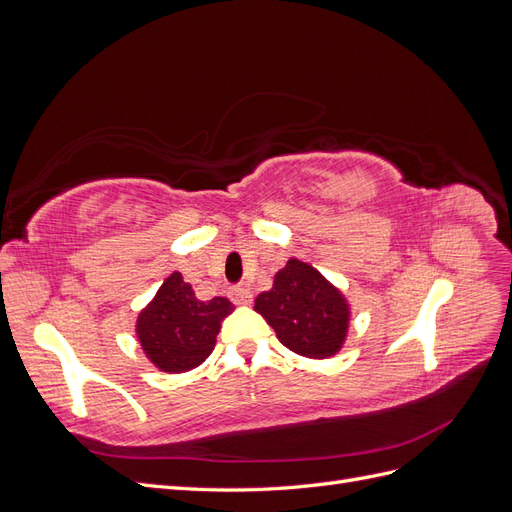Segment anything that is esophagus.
Here are the masks:
<instances>
[{"instance_id":"34e87169","label":"esophagus","mask_w":512,"mask_h":512,"mask_svg":"<svg viewBox=\"0 0 512 512\" xmlns=\"http://www.w3.org/2000/svg\"><path fill=\"white\" fill-rule=\"evenodd\" d=\"M230 299H232V303H237V305H247L252 301V290L247 286L230 288Z\"/></svg>"}]
</instances>
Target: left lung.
<instances>
[{"mask_svg": "<svg viewBox=\"0 0 512 512\" xmlns=\"http://www.w3.org/2000/svg\"><path fill=\"white\" fill-rule=\"evenodd\" d=\"M254 307L288 350L309 359H327L344 344L346 299L314 267L297 258L277 271L273 288L258 294Z\"/></svg>", "mask_w": 512, "mask_h": 512, "instance_id": "left-lung-1", "label": "left lung"}]
</instances>
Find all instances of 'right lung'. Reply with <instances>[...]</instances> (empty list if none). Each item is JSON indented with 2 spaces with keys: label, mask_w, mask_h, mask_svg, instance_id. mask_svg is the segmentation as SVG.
Segmentation results:
<instances>
[{
  "label": "right lung",
  "mask_w": 512,
  "mask_h": 512,
  "mask_svg": "<svg viewBox=\"0 0 512 512\" xmlns=\"http://www.w3.org/2000/svg\"><path fill=\"white\" fill-rule=\"evenodd\" d=\"M232 312L224 297L200 301L181 273L160 286L156 299L138 316L136 333L149 359L164 371H188L203 363L215 346L220 320Z\"/></svg>",
  "instance_id": "1"
}]
</instances>
